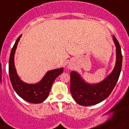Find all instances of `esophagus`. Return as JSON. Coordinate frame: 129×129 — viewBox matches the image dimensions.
I'll list each match as a JSON object with an SVG mask.
<instances>
[{
    "instance_id": "1",
    "label": "esophagus",
    "mask_w": 129,
    "mask_h": 129,
    "mask_svg": "<svg viewBox=\"0 0 129 129\" xmlns=\"http://www.w3.org/2000/svg\"><path fill=\"white\" fill-rule=\"evenodd\" d=\"M70 68H71V67H70Z\"/></svg>"
}]
</instances>
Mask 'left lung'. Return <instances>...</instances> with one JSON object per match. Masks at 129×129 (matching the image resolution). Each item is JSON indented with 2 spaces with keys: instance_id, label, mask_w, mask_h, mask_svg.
<instances>
[{
  "instance_id": "left-lung-1",
  "label": "left lung",
  "mask_w": 129,
  "mask_h": 129,
  "mask_svg": "<svg viewBox=\"0 0 129 129\" xmlns=\"http://www.w3.org/2000/svg\"><path fill=\"white\" fill-rule=\"evenodd\" d=\"M113 39L116 46V63L112 72L102 82L95 84H88L77 72H71V93L77 103L81 106L99 103L110 95L116 85L122 69V54L120 45L114 35Z\"/></svg>"
}]
</instances>
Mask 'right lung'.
Wrapping results in <instances>:
<instances>
[{"instance_id":"obj_1","label":"right lung","mask_w":129,"mask_h":129,"mask_svg":"<svg viewBox=\"0 0 129 129\" xmlns=\"http://www.w3.org/2000/svg\"><path fill=\"white\" fill-rule=\"evenodd\" d=\"M21 35L17 39L11 51L9 61V73L11 82L16 92L22 99L30 103H41L48 97L54 81L62 73L63 68L49 71L40 82L37 84H29L23 82L17 74L14 62V54Z\"/></svg>"}]
</instances>
